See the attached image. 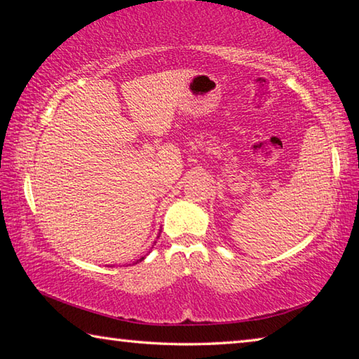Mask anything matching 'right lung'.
<instances>
[{"instance_id": "add662e5", "label": "right lung", "mask_w": 359, "mask_h": 359, "mask_svg": "<svg viewBox=\"0 0 359 359\" xmlns=\"http://www.w3.org/2000/svg\"><path fill=\"white\" fill-rule=\"evenodd\" d=\"M151 248H154V247H151ZM149 253H150V252H149ZM149 253H147V255H149ZM147 255H144V257L139 258V259L136 261V263H141V261H144V259H145V257H147Z\"/></svg>"}]
</instances>
